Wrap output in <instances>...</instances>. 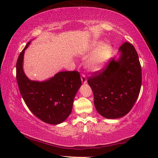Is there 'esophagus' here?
Wrapping results in <instances>:
<instances>
[{
	"label": "esophagus",
	"instance_id": "obj_1",
	"mask_svg": "<svg viewBox=\"0 0 158 158\" xmlns=\"http://www.w3.org/2000/svg\"><path fill=\"white\" fill-rule=\"evenodd\" d=\"M81 81L83 84H85V83L87 82V79H86V77H85V74H82L81 77Z\"/></svg>",
	"mask_w": 158,
	"mask_h": 158
}]
</instances>
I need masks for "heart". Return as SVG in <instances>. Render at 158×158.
<instances>
[{
	"label": "heart",
	"instance_id": "1",
	"mask_svg": "<svg viewBox=\"0 0 158 158\" xmlns=\"http://www.w3.org/2000/svg\"><path fill=\"white\" fill-rule=\"evenodd\" d=\"M112 48L110 44H102L93 51L87 63V66L92 70H98L102 68L111 56Z\"/></svg>",
	"mask_w": 158,
	"mask_h": 158
}]
</instances>
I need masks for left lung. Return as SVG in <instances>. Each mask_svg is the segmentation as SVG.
<instances>
[{"label":"left lung","instance_id":"8db88e82","mask_svg":"<svg viewBox=\"0 0 158 158\" xmlns=\"http://www.w3.org/2000/svg\"><path fill=\"white\" fill-rule=\"evenodd\" d=\"M119 52L118 59H109L105 68L93 73L88 79L96 110L110 119L124 116L132 109L142 81L141 64L133 45L124 42Z\"/></svg>","mask_w":158,"mask_h":158}]
</instances>
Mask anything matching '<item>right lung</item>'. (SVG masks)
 Masks as SVG:
<instances>
[{
	"label": "right lung",
	"instance_id": "obj_1",
	"mask_svg": "<svg viewBox=\"0 0 158 158\" xmlns=\"http://www.w3.org/2000/svg\"><path fill=\"white\" fill-rule=\"evenodd\" d=\"M28 42L17 61V81L26 105L35 116L44 123L56 125L71 114L74 98L81 85L77 71H63L47 81H31L23 69V55Z\"/></svg>",
	"mask_w": 158,
	"mask_h": 158
}]
</instances>
